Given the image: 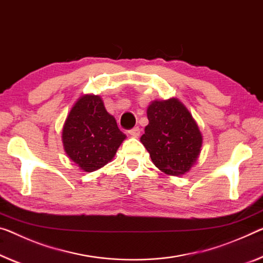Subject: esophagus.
I'll return each mask as SVG.
<instances>
[{
	"label": "esophagus",
	"mask_w": 263,
	"mask_h": 263,
	"mask_svg": "<svg viewBox=\"0 0 263 263\" xmlns=\"http://www.w3.org/2000/svg\"><path fill=\"white\" fill-rule=\"evenodd\" d=\"M129 134L137 137V136L140 135V128L139 127H134L133 129H130V130H129Z\"/></svg>",
	"instance_id": "34e87169"
}]
</instances>
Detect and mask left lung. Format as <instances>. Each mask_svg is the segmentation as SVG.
<instances>
[{
	"mask_svg": "<svg viewBox=\"0 0 263 263\" xmlns=\"http://www.w3.org/2000/svg\"><path fill=\"white\" fill-rule=\"evenodd\" d=\"M141 142L161 172L179 176L191 171L202 147V134L184 104L175 98L153 101Z\"/></svg>",
	"mask_w": 263,
	"mask_h": 263,
	"instance_id": "obj_1",
	"label": "left lung"
}]
</instances>
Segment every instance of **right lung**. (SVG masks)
Wrapping results in <instances>:
<instances>
[{
	"mask_svg": "<svg viewBox=\"0 0 263 263\" xmlns=\"http://www.w3.org/2000/svg\"><path fill=\"white\" fill-rule=\"evenodd\" d=\"M126 135L98 95L76 101L64 121L62 142L66 154L83 172H94L114 159Z\"/></svg>",
	"mask_w": 263,
	"mask_h": 263,
	"instance_id": "add662e5",
	"label": "right lung"
}]
</instances>
